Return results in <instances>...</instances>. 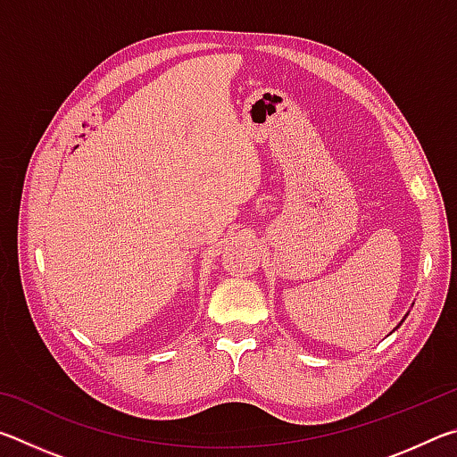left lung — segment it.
<instances>
[{"instance_id":"1","label":"left lung","mask_w":457,"mask_h":457,"mask_svg":"<svg viewBox=\"0 0 457 457\" xmlns=\"http://www.w3.org/2000/svg\"><path fill=\"white\" fill-rule=\"evenodd\" d=\"M405 316H407V314H405ZM403 320H405V319H403ZM403 320H401V322H403ZM401 322H399V324H401ZM399 324H397V327H399Z\"/></svg>"}]
</instances>
